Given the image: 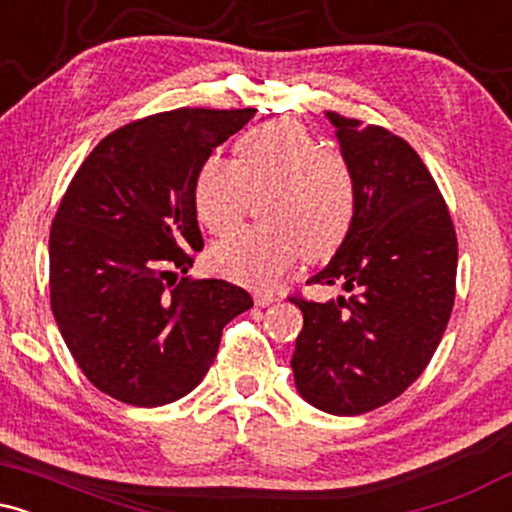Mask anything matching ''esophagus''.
Returning a JSON list of instances; mask_svg holds the SVG:
<instances>
[{
	"instance_id": "34e87169",
	"label": "esophagus",
	"mask_w": 512,
	"mask_h": 512,
	"mask_svg": "<svg viewBox=\"0 0 512 512\" xmlns=\"http://www.w3.org/2000/svg\"><path fill=\"white\" fill-rule=\"evenodd\" d=\"M255 303L260 305V308H267V305L276 303V296H274V293H262V291H257V293H255Z\"/></svg>"
}]
</instances>
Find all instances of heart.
<instances>
[{"mask_svg": "<svg viewBox=\"0 0 512 512\" xmlns=\"http://www.w3.org/2000/svg\"><path fill=\"white\" fill-rule=\"evenodd\" d=\"M267 226L240 228L211 245L209 267L238 284L267 289L301 262L332 257L356 214L354 175L325 142L291 120L250 129L236 161L209 156L192 185V207L211 233H226L260 195Z\"/></svg>", "mask_w": 512, "mask_h": 512, "instance_id": "heart-1", "label": "heart"}]
</instances>
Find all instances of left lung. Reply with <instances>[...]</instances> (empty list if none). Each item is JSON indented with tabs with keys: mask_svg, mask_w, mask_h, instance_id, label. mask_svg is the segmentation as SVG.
<instances>
[{
	"mask_svg": "<svg viewBox=\"0 0 512 512\" xmlns=\"http://www.w3.org/2000/svg\"><path fill=\"white\" fill-rule=\"evenodd\" d=\"M354 175L349 236L308 284L349 296L303 313L291 368L305 402L339 416L402 395L436 354L455 303L457 236L436 180L390 129L327 113Z\"/></svg>",
	"mask_w": 512,
	"mask_h": 512,
	"instance_id": "1",
	"label": "left lung"
}]
</instances>
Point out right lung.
<instances>
[{
    "label": "right lung",
    "mask_w": 512,
    "mask_h": 512,
    "mask_svg": "<svg viewBox=\"0 0 512 512\" xmlns=\"http://www.w3.org/2000/svg\"><path fill=\"white\" fill-rule=\"evenodd\" d=\"M255 108H180L103 139L50 228V305L64 344L98 390L161 407L202 383L221 332L252 308L223 279H190L204 248L192 185Z\"/></svg>",
    "instance_id": "obj_1"
}]
</instances>
